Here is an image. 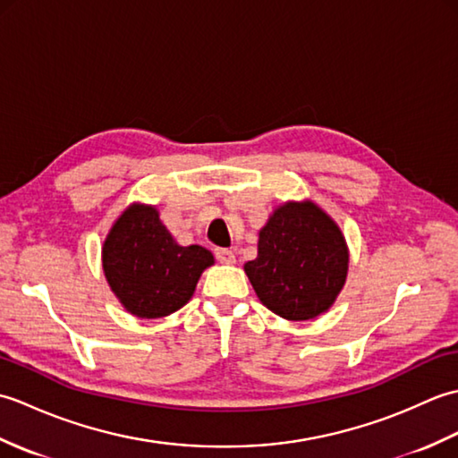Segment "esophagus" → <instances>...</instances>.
<instances>
[{
	"instance_id": "34e87169",
	"label": "esophagus",
	"mask_w": 458,
	"mask_h": 458,
	"mask_svg": "<svg viewBox=\"0 0 458 458\" xmlns=\"http://www.w3.org/2000/svg\"><path fill=\"white\" fill-rule=\"evenodd\" d=\"M214 256H216V259L222 261V264H234V261H236L234 251L226 250V248H216V250H214Z\"/></svg>"
}]
</instances>
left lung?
Instances as JSON below:
<instances>
[{
    "label": "left lung",
    "instance_id": "obj_1",
    "mask_svg": "<svg viewBox=\"0 0 458 458\" xmlns=\"http://www.w3.org/2000/svg\"><path fill=\"white\" fill-rule=\"evenodd\" d=\"M261 303L287 320H309L335 303L348 250L336 224L313 202H287L259 232L258 258L244 266Z\"/></svg>",
    "mask_w": 458,
    "mask_h": 458
}]
</instances>
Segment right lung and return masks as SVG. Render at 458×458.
I'll return each instance as SVG.
<instances>
[{
	"mask_svg": "<svg viewBox=\"0 0 458 458\" xmlns=\"http://www.w3.org/2000/svg\"><path fill=\"white\" fill-rule=\"evenodd\" d=\"M102 264L115 297L131 315L159 318L187 303L214 258L200 246H179L157 210L135 204L106 238Z\"/></svg>",
	"mask_w": 458,
	"mask_h": 458,
	"instance_id": "right-lung-1",
	"label": "right lung"
}]
</instances>
